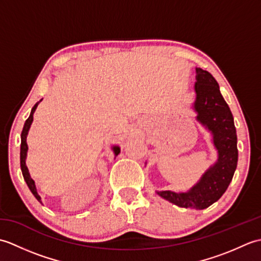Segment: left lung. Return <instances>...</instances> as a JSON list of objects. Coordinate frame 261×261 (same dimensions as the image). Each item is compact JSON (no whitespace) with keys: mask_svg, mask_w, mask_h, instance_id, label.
<instances>
[{"mask_svg":"<svg viewBox=\"0 0 261 261\" xmlns=\"http://www.w3.org/2000/svg\"><path fill=\"white\" fill-rule=\"evenodd\" d=\"M196 93L193 109L196 120L213 136L218 160L186 193L157 192L159 196L179 207L203 210L215 203L229 187L238 164L237 131L233 116L220 92L218 82L208 71L196 68Z\"/></svg>","mask_w":261,"mask_h":261,"instance_id":"8db88e82","label":"left lung"}]
</instances>
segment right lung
Returning a JSON list of instances; mask_svg holds the SVG:
<instances>
[{"label": "right lung", "mask_w": 261, "mask_h": 261, "mask_svg": "<svg viewBox=\"0 0 261 261\" xmlns=\"http://www.w3.org/2000/svg\"><path fill=\"white\" fill-rule=\"evenodd\" d=\"M40 101H41V99H40ZM38 104H39V102H38V103H36V104H35V107L32 108V110H31V113H30V115H29V118L27 119L25 123H24V125H23V130H22V132H21L20 165H21L22 175H23V178H24V180H25V182H27L28 187L30 188L31 193L33 194V195H35V197L38 199V201L40 202V203H42V202H41V197L39 196V194H38V192H37V188H36V185H35V180H33V179L31 178V177H30L29 170H28V167H27V165H25L27 152H28L27 136H28V132H29V129H30L31 123H32V121H33V113H35V111H36V109H37V107H38ZM112 149H113V151H114V154H115V156H118V154L120 153V147H118V146H114Z\"/></svg>", "instance_id": "add662e5"}]
</instances>
